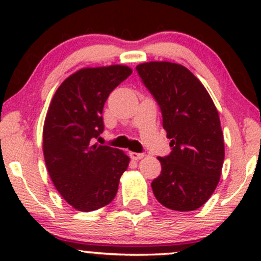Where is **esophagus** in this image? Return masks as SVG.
I'll return each instance as SVG.
<instances>
[{"mask_svg": "<svg viewBox=\"0 0 261 261\" xmlns=\"http://www.w3.org/2000/svg\"><path fill=\"white\" fill-rule=\"evenodd\" d=\"M130 157L133 158L134 161H139V160H142V158L145 157V154H143V153H136V152H130Z\"/></svg>", "mask_w": 261, "mask_h": 261, "instance_id": "1", "label": "esophagus"}]
</instances>
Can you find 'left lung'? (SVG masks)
I'll return each mask as SVG.
<instances>
[{
    "mask_svg": "<svg viewBox=\"0 0 261 261\" xmlns=\"http://www.w3.org/2000/svg\"><path fill=\"white\" fill-rule=\"evenodd\" d=\"M157 100L172 152L158 157L162 172L152 181L155 199L174 211H194L214 194L224 160L220 115L208 92L187 67L168 61L136 66Z\"/></svg>",
    "mask_w": 261,
    "mask_h": 261,
    "instance_id": "8db88e82",
    "label": "left lung"
}]
</instances>
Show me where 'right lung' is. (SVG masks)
Here are the masks:
<instances>
[{
	"label": "right lung",
	"instance_id": "obj_1",
	"mask_svg": "<svg viewBox=\"0 0 261 261\" xmlns=\"http://www.w3.org/2000/svg\"><path fill=\"white\" fill-rule=\"evenodd\" d=\"M131 73L125 65L81 68L50 101L43 128L45 164L60 195L79 211L112 202L130 163L125 152L93 140L104 130L101 114L110 92Z\"/></svg>",
	"mask_w": 261,
	"mask_h": 261
}]
</instances>
